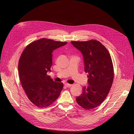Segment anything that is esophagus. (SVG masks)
<instances>
[{
  "instance_id": "34e87169",
  "label": "esophagus",
  "mask_w": 134,
  "mask_h": 134,
  "mask_svg": "<svg viewBox=\"0 0 134 134\" xmlns=\"http://www.w3.org/2000/svg\"><path fill=\"white\" fill-rule=\"evenodd\" d=\"M65 85L66 87H70V86L71 85V84H68V83H65Z\"/></svg>"
}]
</instances>
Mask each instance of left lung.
I'll use <instances>...</instances> for the list:
<instances>
[{
  "mask_svg": "<svg viewBox=\"0 0 134 134\" xmlns=\"http://www.w3.org/2000/svg\"><path fill=\"white\" fill-rule=\"evenodd\" d=\"M83 55L84 71L88 73V86H84L77 103L86 110L100 105L110 90L114 76L111 56L107 48L99 41H71Z\"/></svg>",
  "mask_w": 134,
  "mask_h": 134,
  "instance_id": "8db88e82",
  "label": "left lung"
}]
</instances>
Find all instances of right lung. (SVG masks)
<instances>
[{"mask_svg":"<svg viewBox=\"0 0 134 134\" xmlns=\"http://www.w3.org/2000/svg\"><path fill=\"white\" fill-rule=\"evenodd\" d=\"M67 43L42 38L27 45L20 57L18 68L22 86L37 107H47L59 97L63 83L53 81L47 72L51 71L52 51Z\"/></svg>","mask_w":134,"mask_h":134,"instance_id":"right-lung-1","label":"right lung"}]
</instances>
